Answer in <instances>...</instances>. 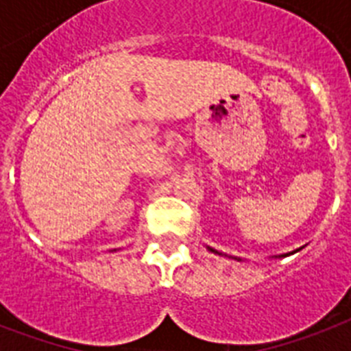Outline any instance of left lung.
Wrapping results in <instances>:
<instances>
[{
    "label": "left lung",
    "mask_w": 351,
    "mask_h": 351,
    "mask_svg": "<svg viewBox=\"0 0 351 351\" xmlns=\"http://www.w3.org/2000/svg\"><path fill=\"white\" fill-rule=\"evenodd\" d=\"M208 250H209V251H213V253H219V251H215L213 247H208ZM219 255H220V253H219ZM286 255H288V253H286ZM286 255H282V256H286ZM237 261H240V258H237Z\"/></svg>",
    "instance_id": "obj_1"
}]
</instances>
